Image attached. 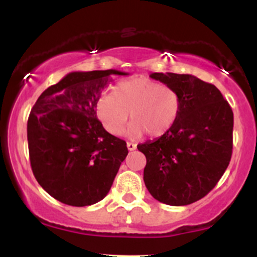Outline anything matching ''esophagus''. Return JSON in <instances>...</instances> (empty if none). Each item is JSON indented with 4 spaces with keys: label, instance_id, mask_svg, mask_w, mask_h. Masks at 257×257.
I'll return each instance as SVG.
<instances>
[{
    "label": "esophagus",
    "instance_id": "1",
    "mask_svg": "<svg viewBox=\"0 0 257 257\" xmlns=\"http://www.w3.org/2000/svg\"><path fill=\"white\" fill-rule=\"evenodd\" d=\"M126 147H128L129 151H134V150L137 149V144H134V143H126Z\"/></svg>",
    "mask_w": 257,
    "mask_h": 257
}]
</instances>
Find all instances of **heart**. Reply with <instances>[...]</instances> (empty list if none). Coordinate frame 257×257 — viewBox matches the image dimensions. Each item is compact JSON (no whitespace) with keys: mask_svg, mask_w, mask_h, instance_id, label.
I'll return each instance as SVG.
<instances>
[{"mask_svg":"<svg viewBox=\"0 0 257 257\" xmlns=\"http://www.w3.org/2000/svg\"><path fill=\"white\" fill-rule=\"evenodd\" d=\"M181 98L169 85L146 77L119 82L113 91L104 93L96 101V114L108 133L120 135L129 119L128 133L133 138L149 133L150 137L164 135L178 120Z\"/></svg>","mask_w":257,"mask_h":257,"instance_id":"1","label":"heart"}]
</instances>
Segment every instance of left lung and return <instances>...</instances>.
Here are the masks:
<instances>
[{"label": "left lung", "instance_id": "8db88e82", "mask_svg": "<svg viewBox=\"0 0 257 257\" xmlns=\"http://www.w3.org/2000/svg\"><path fill=\"white\" fill-rule=\"evenodd\" d=\"M181 98L175 124L158 139L138 145L146 157L144 181L158 202L180 206L197 202L216 186L233 147V112L221 91L192 75L155 72Z\"/></svg>", "mask_w": 257, "mask_h": 257}]
</instances>
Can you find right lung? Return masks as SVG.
I'll return each instance as SVG.
<instances>
[{
    "instance_id": "right-lung-1",
    "label": "right lung",
    "mask_w": 257,
    "mask_h": 257,
    "mask_svg": "<svg viewBox=\"0 0 257 257\" xmlns=\"http://www.w3.org/2000/svg\"><path fill=\"white\" fill-rule=\"evenodd\" d=\"M117 70L70 72L47 88L28 120L30 163L47 193L64 204L104 199L128 155L126 143L96 118V101Z\"/></svg>"
}]
</instances>
